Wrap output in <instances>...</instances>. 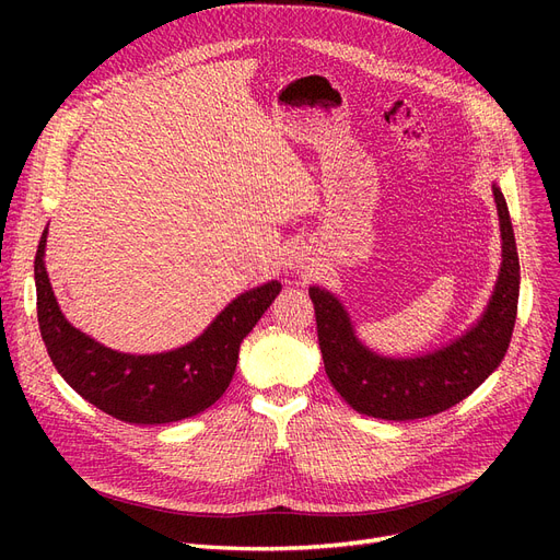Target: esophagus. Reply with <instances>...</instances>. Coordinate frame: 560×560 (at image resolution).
<instances>
[{"label": "esophagus", "instance_id": "1", "mask_svg": "<svg viewBox=\"0 0 560 560\" xmlns=\"http://www.w3.org/2000/svg\"><path fill=\"white\" fill-rule=\"evenodd\" d=\"M308 254L302 249V247H292L290 252H288V268H292V270H304L306 268V258Z\"/></svg>", "mask_w": 560, "mask_h": 560}]
</instances>
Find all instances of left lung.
<instances>
[{"instance_id":"obj_1","label":"left lung","mask_w":560,"mask_h":560,"mask_svg":"<svg viewBox=\"0 0 560 560\" xmlns=\"http://www.w3.org/2000/svg\"><path fill=\"white\" fill-rule=\"evenodd\" d=\"M492 195L502 231V268L477 325L450 345L410 359L381 357L357 338L351 317L334 292L308 288L327 376L359 413L399 422L443 413L472 395L502 363L517 315L520 258L509 206L497 184Z\"/></svg>"}]
</instances>
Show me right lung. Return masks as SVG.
I'll list each match as a JSON object with an SVG mask.
<instances>
[{
    "instance_id": "obj_1",
    "label": "right lung",
    "mask_w": 560,
    "mask_h": 560,
    "mask_svg": "<svg viewBox=\"0 0 560 560\" xmlns=\"http://www.w3.org/2000/svg\"><path fill=\"white\" fill-rule=\"evenodd\" d=\"M45 245L47 229L34 262L47 354L85 401L131 424L179 422L213 406L231 384L241 342L281 292L279 281H268L235 298L192 342L161 354H125L66 319L47 277Z\"/></svg>"
}]
</instances>
